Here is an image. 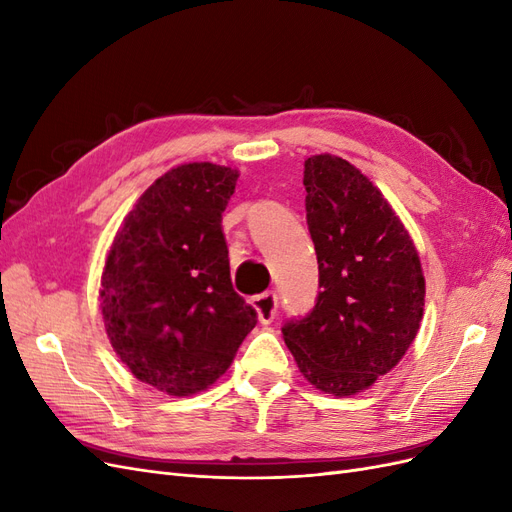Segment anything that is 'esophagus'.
I'll return each instance as SVG.
<instances>
[{"label":"esophagus","instance_id":"1","mask_svg":"<svg viewBox=\"0 0 512 512\" xmlns=\"http://www.w3.org/2000/svg\"><path fill=\"white\" fill-rule=\"evenodd\" d=\"M252 307L256 309L258 320L262 324H271L275 314H277V294L273 290L258 294V297L252 299Z\"/></svg>","mask_w":512,"mask_h":512}]
</instances>
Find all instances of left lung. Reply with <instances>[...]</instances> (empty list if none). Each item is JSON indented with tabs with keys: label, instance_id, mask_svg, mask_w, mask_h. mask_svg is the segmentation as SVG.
<instances>
[{
	"label": "left lung",
	"instance_id": "8db88e82",
	"mask_svg": "<svg viewBox=\"0 0 512 512\" xmlns=\"http://www.w3.org/2000/svg\"><path fill=\"white\" fill-rule=\"evenodd\" d=\"M305 211L320 292L312 314L282 329L303 378L348 397L404 359L421 329L425 275L410 232L348 160H305Z\"/></svg>",
	"mask_w": 512,
	"mask_h": 512
}]
</instances>
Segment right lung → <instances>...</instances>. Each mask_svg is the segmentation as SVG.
<instances>
[{"instance_id":"right-lung-1","label":"right lung","mask_w":512,"mask_h":512,"mask_svg":"<svg viewBox=\"0 0 512 512\" xmlns=\"http://www.w3.org/2000/svg\"><path fill=\"white\" fill-rule=\"evenodd\" d=\"M239 170L170 168L136 200L106 254L100 312L134 378L170 397L209 389L256 327L232 288L222 213Z\"/></svg>"}]
</instances>
